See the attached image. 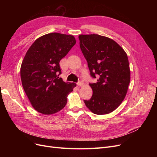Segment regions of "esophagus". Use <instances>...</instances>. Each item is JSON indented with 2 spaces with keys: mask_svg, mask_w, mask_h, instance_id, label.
Returning a JSON list of instances; mask_svg holds the SVG:
<instances>
[{
  "mask_svg": "<svg viewBox=\"0 0 157 157\" xmlns=\"http://www.w3.org/2000/svg\"><path fill=\"white\" fill-rule=\"evenodd\" d=\"M83 85H84V83H83L82 81L78 82V83H77V85H78V86H83Z\"/></svg>",
  "mask_w": 157,
  "mask_h": 157,
  "instance_id": "obj_1",
  "label": "esophagus"
}]
</instances>
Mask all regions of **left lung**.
<instances>
[{
	"mask_svg": "<svg viewBox=\"0 0 157 157\" xmlns=\"http://www.w3.org/2000/svg\"><path fill=\"white\" fill-rule=\"evenodd\" d=\"M81 52L88 62L90 75L97 82L90 84L93 95L84 101L96 114L113 112L121 104L127 93L130 71L126 52L114 40L98 34L79 36Z\"/></svg>",
	"mask_w": 157,
	"mask_h": 157,
	"instance_id": "obj_1",
	"label": "left lung"
}]
</instances>
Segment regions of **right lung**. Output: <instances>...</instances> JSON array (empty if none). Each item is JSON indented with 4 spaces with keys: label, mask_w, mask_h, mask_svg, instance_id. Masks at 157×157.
<instances>
[{
    "label": "right lung",
    "mask_w": 157,
    "mask_h": 157,
    "mask_svg": "<svg viewBox=\"0 0 157 157\" xmlns=\"http://www.w3.org/2000/svg\"><path fill=\"white\" fill-rule=\"evenodd\" d=\"M72 35L50 33L37 39L23 60L20 76L29 100L37 112L53 114L62 110L76 83L64 82L59 62L76 44Z\"/></svg>",
    "instance_id": "1"
}]
</instances>
